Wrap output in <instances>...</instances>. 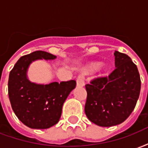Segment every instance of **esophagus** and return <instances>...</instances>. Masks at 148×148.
<instances>
[{"mask_svg":"<svg viewBox=\"0 0 148 148\" xmlns=\"http://www.w3.org/2000/svg\"><path fill=\"white\" fill-rule=\"evenodd\" d=\"M84 84V78L83 77H82V76H78L77 78V86H83Z\"/></svg>","mask_w":148,"mask_h":148,"instance_id":"34e87169","label":"esophagus"}]
</instances>
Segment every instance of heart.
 Here are the masks:
<instances>
[{"mask_svg":"<svg viewBox=\"0 0 148 148\" xmlns=\"http://www.w3.org/2000/svg\"><path fill=\"white\" fill-rule=\"evenodd\" d=\"M100 66H101V62H93V63L89 65L87 67L85 68L84 71L86 73H89V72H91V71H93L97 70V69H98L100 67Z\"/></svg>","mask_w":148,"mask_h":148,"instance_id":"b5f03b06","label":"heart"}]
</instances>
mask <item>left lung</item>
I'll return each mask as SVG.
<instances>
[{
	"mask_svg": "<svg viewBox=\"0 0 148 148\" xmlns=\"http://www.w3.org/2000/svg\"><path fill=\"white\" fill-rule=\"evenodd\" d=\"M116 69L108 77L94 78L86 85L85 112L91 122L101 127L123 123L136 107L141 81L136 65L128 55L115 51Z\"/></svg>",
	"mask_w": 148,
	"mask_h": 148,
	"instance_id": "left-lung-1",
	"label": "left lung"
}]
</instances>
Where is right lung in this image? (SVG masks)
Wrapping results in <instances>:
<instances>
[{"mask_svg":"<svg viewBox=\"0 0 148 148\" xmlns=\"http://www.w3.org/2000/svg\"><path fill=\"white\" fill-rule=\"evenodd\" d=\"M55 58L48 52L36 51L22 56L10 71L8 86L12 108L18 119L31 128L46 129L57 124L63 103L76 86L74 80L47 85L28 80L27 69L32 62Z\"/></svg>","mask_w":148,"mask_h":148,"instance_id":"add662e5","label":"right lung"}]
</instances>
